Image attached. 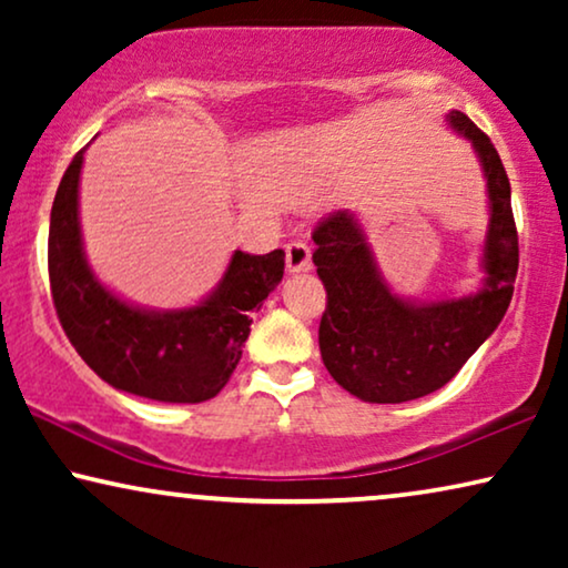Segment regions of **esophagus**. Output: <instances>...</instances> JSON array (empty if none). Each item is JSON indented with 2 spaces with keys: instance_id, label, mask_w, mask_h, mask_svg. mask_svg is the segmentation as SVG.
I'll list each match as a JSON object with an SVG mask.
<instances>
[{
  "instance_id": "esophagus-1",
  "label": "esophagus",
  "mask_w": 568,
  "mask_h": 568,
  "mask_svg": "<svg viewBox=\"0 0 568 568\" xmlns=\"http://www.w3.org/2000/svg\"><path fill=\"white\" fill-rule=\"evenodd\" d=\"M310 266H313V261H310V245L302 243V240L286 243V271L297 274V271H307Z\"/></svg>"
}]
</instances>
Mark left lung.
Here are the masks:
<instances>
[{"mask_svg": "<svg viewBox=\"0 0 568 568\" xmlns=\"http://www.w3.org/2000/svg\"><path fill=\"white\" fill-rule=\"evenodd\" d=\"M447 123L476 150L488 189L484 286L457 300L414 302L395 294L352 212H333L313 232V263L328 294L321 356L331 377L367 403L424 398L453 379L507 313L519 266L511 189L499 152L460 111Z\"/></svg>", "mask_w": 568, "mask_h": 568, "instance_id": "left-lung-1", "label": "left lung"}]
</instances>
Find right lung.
Segmentation results:
<instances>
[{
  "label": "right lung",
  "mask_w": 568,
  "mask_h": 568,
  "mask_svg": "<svg viewBox=\"0 0 568 568\" xmlns=\"http://www.w3.org/2000/svg\"><path fill=\"white\" fill-rule=\"evenodd\" d=\"M74 154L49 227V278L59 323L77 354L115 390L162 403L214 398L235 372L251 323L284 276V251L232 253L216 290L183 310H144L105 290L92 274L80 230V173Z\"/></svg>",
  "instance_id": "right-lung-1"
}]
</instances>
